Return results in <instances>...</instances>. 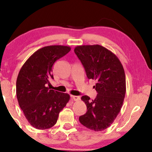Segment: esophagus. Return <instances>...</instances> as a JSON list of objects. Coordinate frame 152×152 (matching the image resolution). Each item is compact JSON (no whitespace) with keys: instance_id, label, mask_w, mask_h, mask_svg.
Returning <instances> with one entry per match:
<instances>
[{"instance_id":"obj_1","label":"esophagus","mask_w":152,"mask_h":152,"mask_svg":"<svg viewBox=\"0 0 152 152\" xmlns=\"http://www.w3.org/2000/svg\"><path fill=\"white\" fill-rule=\"evenodd\" d=\"M71 97L72 98V99L75 101H80V97L78 96H73L72 95V96H71Z\"/></svg>"}]
</instances>
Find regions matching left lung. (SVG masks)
I'll list each match as a JSON object with an SVG mask.
<instances>
[{
	"label": "left lung",
	"mask_w": 152,
	"mask_h": 152,
	"mask_svg": "<svg viewBox=\"0 0 152 152\" xmlns=\"http://www.w3.org/2000/svg\"><path fill=\"white\" fill-rule=\"evenodd\" d=\"M88 79L96 80L94 100L81 97L87 111L79 117L82 125L95 132L110 127L119 114L126 92L125 74L116 55L100 45H78L74 49Z\"/></svg>",
	"instance_id": "8db88e82"
}]
</instances>
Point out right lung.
<instances>
[{
	"mask_svg": "<svg viewBox=\"0 0 152 152\" xmlns=\"http://www.w3.org/2000/svg\"><path fill=\"white\" fill-rule=\"evenodd\" d=\"M70 50V47L64 45L41 48L25 61L18 74V102L28 122L37 129L53 127L59 113L70 100L68 94L55 91L46 85L53 79V64Z\"/></svg>",
	"mask_w": 152,
	"mask_h": 152,
	"instance_id": "add662e5",
	"label": "right lung"
}]
</instances>
